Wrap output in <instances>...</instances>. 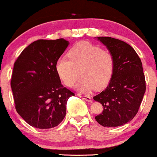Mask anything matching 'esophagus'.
<instances>
[{
	"label": "esophagus",
	"instance_id": "obj_1",
	"mask_svg": "<svg viewBox=\"0 0 157 157\" xmlns=\"http://www.w3.org/2000/svg\"><path fill=\"white\" fill-rule=\"evenodd\" d=\"M77 95H78L80 98H82L84 101H89V102H92V98L89 97V96L85 95V94H77Z\"/></svg>",
	"mask_w": 157,
	"mask_h": 157
}]
</instances>
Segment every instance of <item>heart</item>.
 Returning a JSON list of instances; mask_svg holds the SVG:
<instances>
[{
    "label": "heart",
    "mask_w": 157,
    "mask_h": 157,
    "mask_svg": "<svg viewBox=\"0 0 157 157\" xmlns=\"http://www.w3.org/2000/svg\"><path fill=\"white\" fill-rule=\"evenodd\" d=\"M68 55L69 58L62 56L55 63L56 73L65 85L73 86L80 74L82 78L75 87L81 92L101 90L109 84L115 65L114 56L109 51L80 42L71 48Z\"/></svg>",
    "instance_id": "obj_1"
}]
</instances>
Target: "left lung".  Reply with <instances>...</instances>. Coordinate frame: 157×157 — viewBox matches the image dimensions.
<instances>
[{
    "mask_svg": "<svg viewBox=\"0 0 157 157\" xmlns=\"http://www.w3.org/2000/svg\"><path fill=\"white\" fill-rule=\"evenodd\" d=\"M97 39L113 53L115 65L109 85L93 98L104 106L102 113L95 119L104 127L121 126L136 115L145 92L142 63L127 43L111 37L100 36Z\"/></svg>",
    "mask_w": 157,
    "mask_h": 157,
    "instance_id": "left-lung-1",
    "label": "left lung"
}]
</instances>
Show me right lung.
<instances>
[{
    "instance_id": "1",
    "label": "right lung",
    "mask_w": 157,
    "mask_h": 157,
    "mask_svg": "<svg viewBox=\"0 0 157 157\" xmlns=\"http://www.w3.org/2000/svg\"><path fill=\"white\" fill-rule=\"evenodd\" d=\"M68 44L64 39H39L15 61L11 79L15 109L30 126L53 128L64 119L67 101L75 94L62 85L55 63Z\"/></svg>"
}]
</instances>
